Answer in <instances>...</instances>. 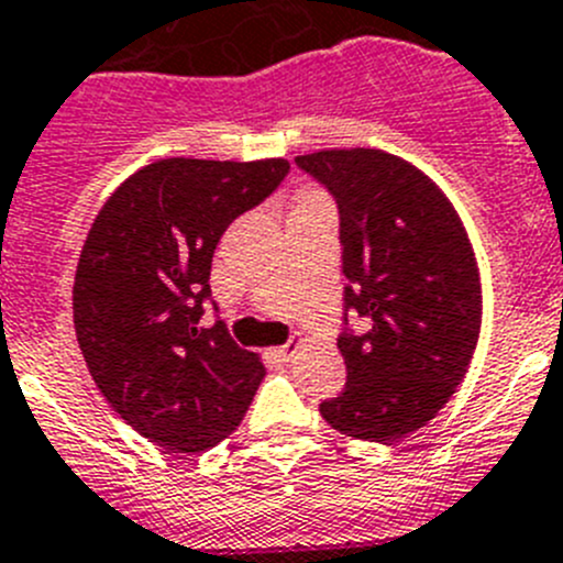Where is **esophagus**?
<instances>
[{
    "label": "esophagus",
    "instance_id": "obj_1",
    "mask_svg": "<svg viewBox=\"0 0 563 563\" xmlns=\"http://www.w3.org/2000/svg\"><path fill=\"white\" fill-rule=\"evenodd\" d=\"M269 358L277 361V364L288 366L294 358V346H275V350H269Z\"/></svg>",
    "mask_w": 563,
    "mask_h": 563
}]
</instances>
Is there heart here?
Returning <instances> with one entry per match:
<instances>
[{
  "label": "heart",
  "instance_id": "heart-1",
  "mask_svg": "<svg viewBox=\"0 0 563 563\" xmlns=\"http://www.w3.org/2000/svg\"><path fill=\"white\" fill-rule=\"evenodd\" d=\"M317 205H328V199H324L319 191H313V188H306V191L297 194V205H294V210L317 208Z\"/></svg>",
  "mask_w": 563,
  "mask_h": 563
}]
</instances>
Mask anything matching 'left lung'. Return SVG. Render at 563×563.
Masks as SVG:
<instances>
[{
	"instance_id": "obj_1",
	"label": "left lung",
	"mask_w": 563,
	"mask_h": 563,
	"mask_svg": "<svg viewBox=\"0 0 563 563\" xmlns=\"http://www.w3.org/2000/svg\"><path fill=\"white\" fill-rule=\"evenodd\" d=\"M339 202L346 306L369 322L341 335L346 388L322 402L339 433L406 439L461 386L483 322L481 269L459 210L422 169L383 150L297 155Z\"/></svg>"
}]
</instances>
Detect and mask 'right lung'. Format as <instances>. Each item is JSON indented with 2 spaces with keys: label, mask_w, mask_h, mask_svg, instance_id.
I'll use <instances>...</instances> for the list:
<instances>
[{
  "label": "right lung",
  "mask_w": 563,
  "mask_h": 563,
  "mask_svg": "<svg viewBox=\"0 0 563 563\" xmlns=\"http://www.w3.org/2000/svg\"><path fill=\"white\" fill-rule=\"evenodd\" d=\"M286 172V157H161L115 188L88 230L77 344L108 406L157 448H217L264 380L261 355L241 350L222 322H197L219 239Z\"/></svg>",
  "instance_id": "add662e5"
}]
</instances>
